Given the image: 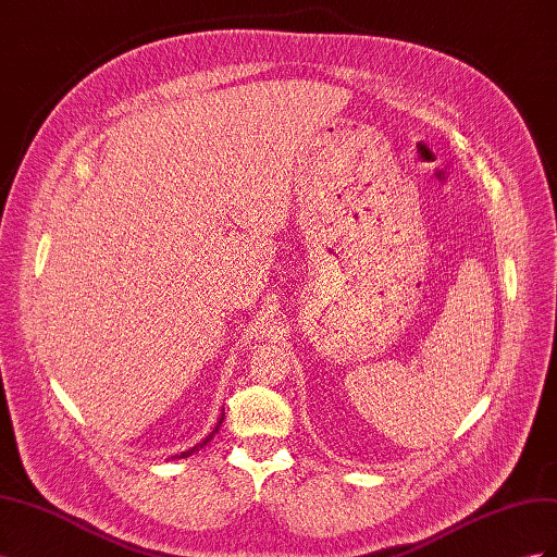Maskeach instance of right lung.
<instances>
[{"label": "right lung", "instance_id": "1", "mask_svg": "<svg viewBox=\"0 0 557 557\" xmlns=\"http://www.w3.org/2000/svg\"><path fill=\"white\" fill-rule=\"evenodd\" d=\"M221 423H223V418H221ZM221 423H218V425H221ZM215 432H218V428H215V430H213V432H211V434H209V436H207V440H205V442H201V444H197V446H195V448H190V450H183V453H181V455H176V458H188V455H190V453H195V450H199V448H201V446H207V444H209V442H211V440H213V434H215Z\"/></svg>", "mask_w": 557, "mask_h": 557}]
</instances>
